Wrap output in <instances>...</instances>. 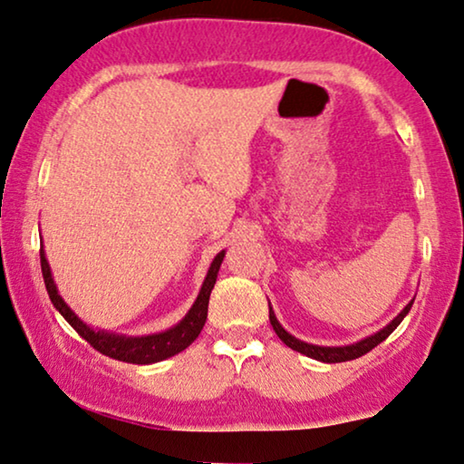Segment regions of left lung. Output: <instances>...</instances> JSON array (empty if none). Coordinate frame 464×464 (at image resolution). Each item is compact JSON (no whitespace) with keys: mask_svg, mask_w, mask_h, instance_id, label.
Masks as SVG:
<instances>
[{"mask_svg":"<svg viewBox=\"0 0 464 464\" xmlns=\"http://www.w3.org/2000/svg\"><path fill=\"white\" fill-rule=\"evenodd\" d=\"M412 307V301L408 304L404 310H401L395 318L389 322L387 326H382L381 331H377L374 334H371V337H364L360 339L358 343H349V345H339V347H328V345H314V343H305V341H301L297 337H293L291 333H286L285 328H282V324L276 318V314H274V310L270 307V324L274 331H276V334L280 337V341L285 345H288L291 349H295V352L304 353L307 355V358H314L318 362H326V364H337V362H347V360H355L360 358V355H364L371 352V349L377 347L379 343H382L389 334H392L395 328L400 326V322L406 318V314L411 312Z\"/></svg>","mask_w":464,"mask_h":464,"instance_id":"obj_1","label":"left lung"}]
</instances>
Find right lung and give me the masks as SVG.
<instances>
[{
  "label": "right lung",
  "instance_id": "right-lung-1",
  "mask_svg": "<svg viewBox=\"0 0 464 464\" xmlns=\"http://www.w3.org/2000/svg\"><path fill=\"white\" fill-rule=\"evenodd\" d=\"M224 255L226 251H219L216 255V259L211 261L209 272H207L197 301H194L190 310H188V314L178 322L176 326L167 328V331H160V333L142 334V337H130V334L111 333V331H104V328H93L90 324H85V322L79 318L69 305H66V301L60 297L58 286L52 276L48 257H45L44 245L39 248L45 288H48L52 304L60 312V315H63V318L69 322L79 334H82L87 343H90L93 349H98L100 353L121 362H130V364H154V362L167 360L171 358V355L184 352V349L198 337L207 322V307H209V297H211L213 286H216L218 272H219L221 261H224Z\"/></svg>",
  "mask_w": 464,
  "mask_h": 464
}]
</instances>
